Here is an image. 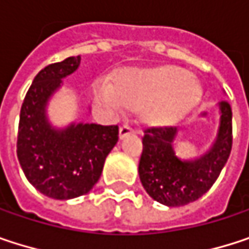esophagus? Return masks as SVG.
Listing matches in <instances>:
<instances>
[{"label": "esophagus", "mask_w": 249, "mask_h": 249, "mask_svg": "<svg viewBox=\"0 0 249 249\" xmlns=\"http://www.w3.org/2000/svg\"><path fill=\"white\" fill-rule=\"evenodd\" d=\"M134 132V129L129 126V125H123L121 128H120V138L123 140V138H125L126 135H129V134H132Z\"/></svg>", "instance_id": "esophagus-1"}]
</instances>
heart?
<instances>
[{
    "label": "heart",
    "mask_w": 249,
    "mask_h": 249,
    "mask_svg": "<svg viewBox=\"0 0 249 249\" xmlns=\"http://www.w3.org/2000/svg\"><path fill=\"white\" fill-rule=\"evenodd\" d=\"M93 98L112 112L125 108L140 111L147 124L170 126L186 118L202 99L196 75L176 66L129 69L115 76L114 86L98 82Z\"/></svg>",
    "instance_id": "obj_1"
}]
</instances>
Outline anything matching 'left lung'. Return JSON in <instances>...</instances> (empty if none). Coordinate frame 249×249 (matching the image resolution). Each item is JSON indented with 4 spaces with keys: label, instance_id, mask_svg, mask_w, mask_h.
<instances>
[{
    "label": "left lung",
    "instance_id": "1",
    "mask_svg": "<svg viewBox=\"0 0 249 249\" xmlns=\"http://www.w3.org/2000/svg\"><path fill=\"white\" fill-rule=\"evenodd\" d=\"M219 126L208 151L196 159H180L174 151L176 126L148 128L142 137L138 164L141 184L159 203L184 206L202 197L216 181L232 148V111L226 101L218 104Z\"/></svg>",
    "mask_w": 249,
    "mask_h": 249
}]
</instances>
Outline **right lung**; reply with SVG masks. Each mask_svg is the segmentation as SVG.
<instances>
[{
  "label": "right lung",
  "mask_w": 249,
  "mask_h": 249,
  "mask_svg": "<svg viewBox=\"0 0 249 249\" xmlns=\"http://www.w3.org/2000/svg\"><path fill=\"white\" fill-rule=\"evenodd\" d=\"M79 65L80 56H72L41 69L20 112V166L40 193L59 200L86 195L99 180L105 159L118 141L117 125L71 123L60 128L49 120L47 107L52 96Z\"/></svg>",
  "instance_id": "1"
}]
</instances>
